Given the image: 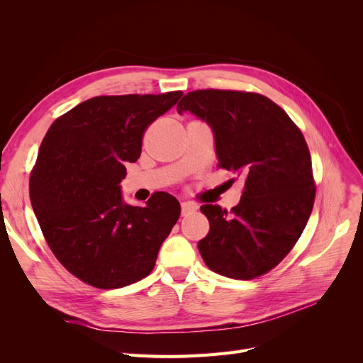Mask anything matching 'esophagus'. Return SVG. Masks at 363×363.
Here are the masks:
<instances>
[{
  "label": "esophagus",
  "instance_id": "esophagus-1",
  "mask_svg": "<svg viewBox=\"0 0 363 363\" xmlns=\"http://www.w3.org/2000/svg\"><path fill=\"white\" fill-rule=\"evenodd\" d=\"M196 208H199V206H196L195 203H191V201H183L182 203V215L183 216H188V215H192Z\"/></svg>",
  "mask_w": 363,
  "mask_h": 363
}]
</instances>
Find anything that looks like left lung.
Instances as JSON below:
<instances>
[{
    "instance_id": "8db88e82",
    "label": "left lung",
    "mask_w": 363,
    "mask_h": 363,
    "mask_svg": "<svg viewBox=\"0 0 363 363\" xmlns=\"http://www.w3.org/2000/svg\"><path fill=\"white\" fill-rule=\"evenodd\" d=\"M186 111L212 127L218 168L245 180L230 212L201 206L211 224L199 242L201 257L221 276L260 277L288 256L312 213L316 188L306 139L280 106L255 92L192 91L177 104L180 115Z\"/></svg>"
}]
</instances>
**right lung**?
<instances>
[{
	"label": "right lung",
	"instance_id": "1",
	"mask_svg": "<svg viewBox=\"0 0 363 363\" xmlns=\"http://www.w3.org/2000/svg\"><path fill=\"white\" fill-rule=\"evenodd\" d=\"M160 95L94 96L63 113L43 138L30 174V201L50 250L72 276L98 289L147 277L179 221L167 192L145 207L123 203L125 163L142 151L150 124L180 100Z\"/></svg>",
	"mask_w": 363,
	"mask_h": 363
}]
</instances>
